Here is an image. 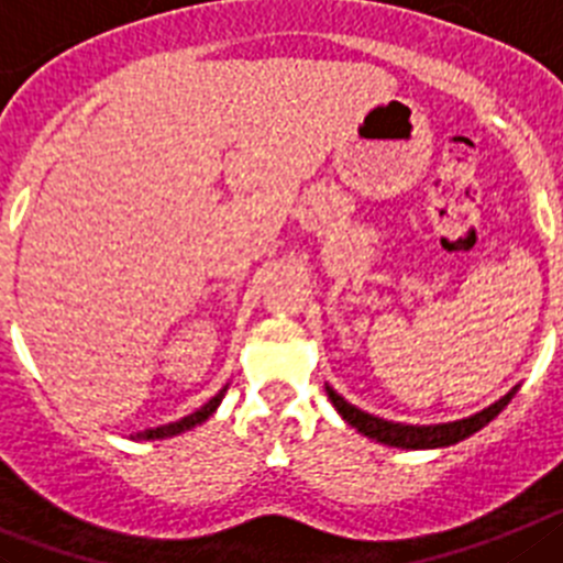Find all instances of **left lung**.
<instances>
[{
  "label": "left lung",
  "mask_w": 563,
  "mask_h": 563,
  "mask_svg": "<svg viewBox=\"0 0 563 563\" xmlns=\"http://www.w3.org/2000/svg\"><path fill=\"white\" fill-rule=\"evenodd\" d=\"M516 390L518 385L510 390V394H505V397L498 399V402H493L490 408L478 410V413H473V417L467 419H456V422H442V424H402V422H388V419L371 417V413L360 410L356 405L345 402L334 388L325 385V394H329L331 405H334L336 413H340L351 428L360 430L363 437L376 439V442H383V444H390V448H402V451L448 448V444H456L462 442V439L473 437L476 430L485 428L487 422H493V419L507 408V402L516 397Z\"/></svg>",
  "instance_id": "obj_1"
}]
</instances>
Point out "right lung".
Here are the masks:
<instances>
[{
    "label": "right lung",
    "instance_id": "1",
    "mask_svg": "<svg viewBox=\"0 0 563 563\" xmlns=\"http://www.w3.org/2000/svg\"><path fill=\"white\" fill-rule=\"evenodd\" d=\"M223 394H227V388L221 390V394H214L212 399H209L207 405H200L198 410H195V413H189V417H184V419H178V422H169V424H161V428H150V430H141V433H135L133 439H146V442H150V439H169V437H178V433H184V430H192L195 424H200V422H207L209 417H212L214 410H218V405H221V399H223Z\"/></svg>",
    "mask_w": 563,
    "mask_h": 563
}]
</instances>
